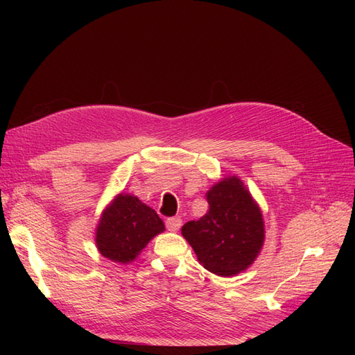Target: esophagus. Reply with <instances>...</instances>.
Instances as JSON below:
<instances>
[{"mask_svg":"<svg viewBox=\"0 0 355 355\" xmlns=\"http://www.w3.org/2000/svg\"><path fill=\"white\" fill-rule=\"evenodd\" d=\"M182 227V219L180 218H168L166 220V228L171 232L179 231V228Z\"/></svg>","mask_w":355,"mask_h":355,"instance_id":"esophagus-1","label":"esophagus"}]
</instances>
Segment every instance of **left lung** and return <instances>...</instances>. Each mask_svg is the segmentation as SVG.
<instances>
[{
    "label": "left lung",
    "instance_id": "obj_1",
    "mask_svg": "<svg viewBox=\"0 0 355 355\" xmlns=\"http://www.w3.org/2000/svg\"><path fill=\"white\" fill-rule=\"evenodd\" d=\"M209 210L182 227L198 262L220 277L245 271L259 256L265 223L259 204L237 176L220 179L207 191Z\"/></svg>",
    "mask_w": 355,
    "mask_h": 355
}]
</instances>
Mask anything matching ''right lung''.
Listing matches in <instances>:
<instances>
[{"mask_svg":"<svg viewBox=\"0 0 355 355\" xmlns=\"http://www.w3.org/2000/svg\"><path fill=\"white\" fill-rule=\"evenodd\" d=\"M164 230L154 209L136 196L121 192L103 209L94 241L103 257L124 265L133 262L146 244Z\"/></svg>","mask_w":355,"mask_h":355,"instance_id":"obj_1","label":"right lung"}]
</instances>
